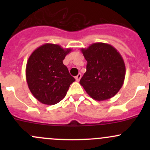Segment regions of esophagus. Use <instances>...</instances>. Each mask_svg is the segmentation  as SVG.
<instances>
[{"label": "esophagus", "instance_id": "esophagus-1", "mask_svg": "<svg viewBox=\"0 0 150 150\" xmlns=\"http://www.w3.org/2000/svg\"><path fill=\"white\" fill-rule=\"evenodd\" d=\"M81 73H79L76 77H75V79H76V81H78V82L80 81V80H81Z\"/></svg>", "mask_w": 150, "mask_h": 150}]
</instances>
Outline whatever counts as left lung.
<instances>
[{
	"instance_id": "obj_1",
	"label": "left lung",
	"mask_w": 150,
	"mask_h": 150,
	"mask_svg": "<svg viewBox=\"0 0 150 150\" xmlns=\"http://www.w3.org/2000/svg\"><path fill=\"white\" fill-rule=\"evenodd\" d=\"M87 61L86 72L80 81L86 93L97 101L113 97L123 85L125 66L116 48L104 43H95L81 48Z\"/></svg>"
}]
</instances>
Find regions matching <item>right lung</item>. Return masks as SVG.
<instances>
[{
  "mask_svg": "<svg viewBox=\"0 0 150 150\" xmlns=\"http://www.w3.org/2000/svg\"><path fill=\"white\" fill-rule=\"evenodd\" d=\"M71 48L46 43L36 48L29 57L26 80L32 94L44 104H56L65 97L69 86L75 81L63 64Z\"/></svg>",
  "mask_w": 150,
  "mask_h": 150,
  "instance_id": "1",
  "label": "right lung"
}]
</instances>
